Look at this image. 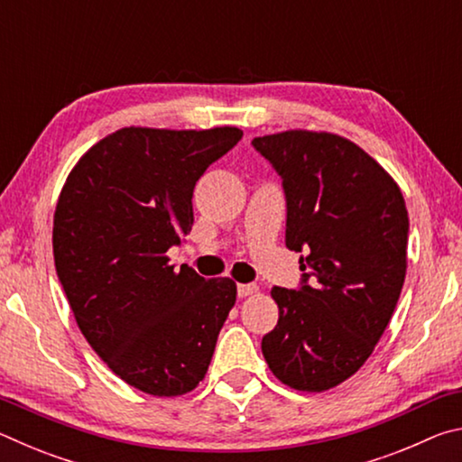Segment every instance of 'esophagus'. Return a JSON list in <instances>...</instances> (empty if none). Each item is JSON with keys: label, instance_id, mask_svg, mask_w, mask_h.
<instances>
[{"label": "esophagus", "instance_id": "34e87169", "mask_svg": "<svg viewBox=\"0 0 462 462\" xmlns=\"http://www.w3.org/2000/svg\"><path fill=\"white\" fill-rule=\"evenodd\" d=\"M259 291V287H256L254 283H240L238 285V297H248Z\"/></svg>", "mask_w": 462, "mask_h": 462}]
</instances>
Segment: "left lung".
Wrapping results in <instances>:
<instances>
[{"mask_svg": "<svg viewBox=\"0 0 462 462\" xmlns=\"http://www.w3.org/2000/svg\"><path fill=\"white\" fill-rule=\"evenodd\" d=\"M253 146L283 179L285 245L303 253L301 287H273V374L297 391L332 389L361 369L385 332L408 269L402 189L361 146L330 132L287 130Z\"/></svg>", "mask_w": 462, "mask_h": 462, "instance_id": "obj_1", "label": "left lung"}]
</instances>
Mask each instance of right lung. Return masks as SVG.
I'll use <instances>...</instances> for the list:
<instances>
[{
    "label": "right lung",
    "mask_w": 462,
    "mask_h": 462,
    "mask_svg": "<svg viewBox=\"0 0 462 462\" xmlns=\"http://www.w3.org/2000/svg\"><path fill=\"white\" fill-rule=\"evenodd\" d=\"M242 130L122 128L69 173L54 209V267L85 340L128 385L189 393L236 303L228 277L203 279L167 250L193 226V187Z\"/></svg>",
    "instance_id": "1"
}]
</instances>
